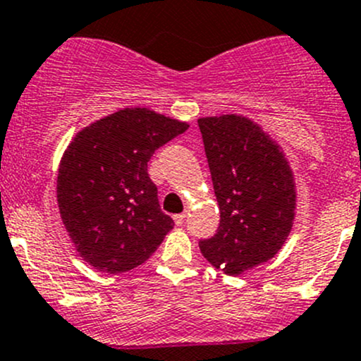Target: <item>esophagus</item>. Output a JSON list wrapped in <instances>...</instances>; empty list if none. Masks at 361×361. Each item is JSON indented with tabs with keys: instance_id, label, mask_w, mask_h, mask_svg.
Returning <instances> with one entry per match:
<instances>
[{
	"instance_id": "esophagus-1",
	"label": "esophagus",
	"mask_w": 361,
	"mask_h": 361,
	"mask_svg": "<svg viewBox=\"0 0 361 361\" xmlns=\"http://www.w3.org/2000/svg\"><path fill=\"white\" fill-rule=\"evenodd\" d=\"M174 224L176 225H183L185 224V218H187V214L185 213H178V214H174Z\"/></svg>"
}]
</instances>
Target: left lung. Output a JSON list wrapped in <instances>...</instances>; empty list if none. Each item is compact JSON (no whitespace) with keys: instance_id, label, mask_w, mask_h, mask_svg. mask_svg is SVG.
<instances>
[{"instance_id":"left-lung-1","label":"left lung","mask_w":361,"mask_h":361,"mask_svg":"<svg viewBox=\"0 0 361 361\" xmlns=\"http://www.w3.org/2000/svg\"><path fill=\"white\" fill-rule=\"evenodd\" d=\"M220 225L199 243L202 257L228 276L271 260L292 232L293 171L283 148L243 115L199 118Z\"/></svg>"}]
</instances>
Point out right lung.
<instances>
[{
	"label": "right lung",
	"mask_w": 361,
	"mask_h": 361,
	"mask_svg": "<svg viewBox=\"0 0 361 361\" xmlns=\"http://www.w3.org/2000/svg\"><path fill=\"white\" fill-rule=\"evenodd\" d=\"M187 129L148 108H122L76 133L59 164L57 204L87 264L118 274L159 248L174 224L160 211L148 160Z\"/></svg>",
	"instance_id": "obj_1"
}]
</instances>
